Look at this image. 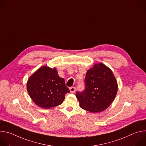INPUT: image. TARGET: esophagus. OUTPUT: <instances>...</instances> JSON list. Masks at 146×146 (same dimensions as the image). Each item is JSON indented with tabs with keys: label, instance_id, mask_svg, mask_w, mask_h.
<instances>
[{
	"label": "esophagus",
	"instance_id": "34e87169",
	"mask_svg": "<svg viewBox=\"0 0 146 146\" xmlns=\"http://www.w3.org/2000/svg\"><path fill=\"white\" fill-rule=\"evenodd\" d=\"M76 88L74 87H71L69 88V90H70V92H72V93H74L76 91Z\"/></svg>",
	"mask_w": 146,
	"mask_h": 146
}]
</instances>
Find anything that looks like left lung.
I'll return each mask as SVG.
<instances>
[{
    "mask_svg": "<svg viewBox=\"0 0 146 146\" xmlns=\"http://www.w3.org/2000/svg\"><path fill=\"white\" fill-rule=\"evenodd\" d=\"M86 88L76 97L82 109L91 113L102 112L109 107L118 91L117 81L112 70L102 63L94 64L86 73Z\"/></svg>",
    "mask_w": 146,
    "mask_h": 146,
    "instance_id": "left-lung-1",
    "label": "left lung"
}]
</instances>
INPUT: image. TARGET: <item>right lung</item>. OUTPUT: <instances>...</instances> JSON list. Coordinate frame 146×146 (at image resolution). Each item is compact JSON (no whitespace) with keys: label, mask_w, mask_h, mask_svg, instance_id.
I'll return each instance as SVG.
<instances>
[{"label":"right lung","mask_w":146,"mask_h":146,"mask_svg":"<svg viewBox=\"0 0 146 146\" xmlns=\"http://www.w3.org/2000/svg\"><path fill=\"white\" fill-rule=\"evenodd\" d=\"M27 88L36 105L47 109L60 105L65 95L70 92L56 68L47 66L40 67L29 77Z\"/></svg>","instance_id":"1"}]
</instances>
